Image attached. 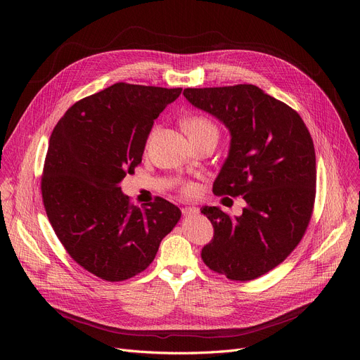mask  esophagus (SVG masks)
I'll use <instances>...</instances> for the list:
<instances>
[{
  "label": "esophagus",
  "mask_w": 360,
  "mask_h": 360,
  "mask_svg": "<svg viewBox=\"0 0 360 360\" xmlns=\"http://www.w3.org/2000/svg\"><path fill=\"white\" fill-rule=\"evenodd\" d=\"M198 213V207H185V209H182V214L184 216H195Z\"/></svg>",
  "instance_id": "34e87169"
}]
</instances>
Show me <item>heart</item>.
<instances>
[{
    "instance_id": "obj_1",
    "label": "heart",
    "mask_w": 360,
    "mask_h": 360,
    "mask_svg": "<svg viewBox=\"0 0 360 360\" xmlns=\"http://www.w3.org/2000/svg\"><path fill=\"white\" fill-rule=\"evenodd\" d=\"M184 129L186 131V134L190 136L191 140L204 137V136H209V134H216L217 136V128L216 125L210 121L207 120L202 115H191L184 120ZM194 191V186L193 185H185L184 186V193L186 194H191Z\"/></svg>"
}]
</instances>
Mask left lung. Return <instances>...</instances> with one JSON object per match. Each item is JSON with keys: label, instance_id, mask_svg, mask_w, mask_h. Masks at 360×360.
Listing matches in <instances>:
<instances>
[{"label": "left lung", "instance_id": "left-lung-1", "mask_svg": "<svg viewBox=\"0 0 360 360\" xmlns=\"http://www.w3.org/2000/svg\"><path fill=\"white\" fill-rule=\"evenodd\" d=\"M184 96L231 134L213 193L247 202L235 217L202 207L214 238L201 258L231 280H254L285 261L308 228L316 184L311 134L296 110L252 84L185 89Z\"/></svg>", "mask_w": 360, "mask_h": 360}]
</instances>
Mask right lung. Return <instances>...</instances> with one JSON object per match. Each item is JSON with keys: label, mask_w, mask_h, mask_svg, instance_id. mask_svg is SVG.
I'll list each match as a JSON object with an SVG mask.
<instances>
[{"label": "right lung", "mask_w": 360, "mask_h": 360, "mask_svg": "<svg viewBox=\"0 0 360 360\" xmlns=\"http://www.w3.org/2000/svg\"><path fill=\"white\" fill-rule=\"evenodd\" d=\"M181 91L115 83L74 103L52 131L42 178L48 219L71 258L103 280L146 270L181 219L159 197L144 209L131 205L120 186L141 163L155 120Z\"/></svg>", "instance_id": "1"}]
</instances>
